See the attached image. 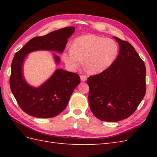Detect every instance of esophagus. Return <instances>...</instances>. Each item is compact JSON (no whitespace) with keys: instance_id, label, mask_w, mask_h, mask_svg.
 <instances>
[{"instance_id":"1","label":"esophagus","mask_w":157,"mask_h":157,"mask_svg":"<svg viewBox=\"0 0 157 157\" xmlns=\"http://www.w3.org/2000/svg\"><path fill=\"white\" fill-rule=\"evenodd\" d=\"M80 79L82 82H85V81H86V79H87V76L82 75H80Z\"/></svg>"}]
</instances>
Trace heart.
<instances>
[{
	"label": "heart",
	"mask_w": 157,
	"mask_h": 157,
	"mask_svg": "<svg viewBox=\"0 0 157 157\" xmlns=\"http://www.w3.org/2000/svg\"><path fill=\"white\" fill-rule=\"evenodd\" d=\"M119 52L117 43L112 39L94 34L79 36L71 48L62 53L63 61L71 71L78 69L84 60L85 67L90 73H99L110 67Z\"/></svg>",
	"instance_id": "1"
}]
</instances>
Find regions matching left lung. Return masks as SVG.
Here are the masks:
<instances>
[{
    "label": "left lung",
    "instance_id": "obj_1",
    "mask_svg": "<svg viewBox=\"0 0 157 157\" xmlns=\"http://www.w3.org/2000/svg\"><path fill=\"white\" fill-rule=\"evenodd\" d=\"M119 53L113 65L90 76L88 101L96 117L116 122L134 113L146 94V67L133 46L114 37Z\"/></svg>",
    "mask_w": 157,
    "mask_h": 157
}]
</instances>
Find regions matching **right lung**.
<instances>
[{
    "label": "right lung",
    "mask_w": 157,
    "mask_h": 157,
    "mask_svg": "<svg viewBox=\"0 0 157 157\" xmlns=\"http://www.w3.org/2000/svg\"><path fill=\"white\" fill-rule=\"evenodd\" d=\"M74 32V27H67L34 37L15 53L11 64L10 88L20 108L29 115L51 118L60 114L80 83V78L77 73L58 69L40 86L32 87L25 82L23 75V64L26 55L40 50L62 53L68 38ZM54 58L58 64L59 56L54 55Z\"/></svg>",
    "instance_id": "right-lung-1"
}]
</instances>
